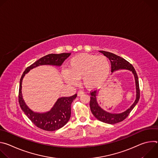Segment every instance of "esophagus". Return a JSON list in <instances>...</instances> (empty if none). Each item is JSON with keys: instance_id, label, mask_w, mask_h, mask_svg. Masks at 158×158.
Wrapping results in <instances>:
<instances>
[{"instance_id": "34e87169", "label": "esophagus", "mask_w": 158, "mask_h": 158, "mask_svg": "<svg viewBox=\"0 0 158 158\" xmlns=\"http://www.w3.org/2000/svg\"><path fill=\"white\" fill-rule=\"evenodd\" d=\"M83 94H84V92L82 91H79L77 92V96H81V95Z\"/></svg>"}]
</instances>
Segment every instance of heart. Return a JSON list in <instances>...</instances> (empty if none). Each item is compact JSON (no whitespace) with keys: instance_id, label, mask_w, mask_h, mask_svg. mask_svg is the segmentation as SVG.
Instances as JSON below:
<instances>
[{"instance_id":"b5f03b06","label":"heart","mask_w":158,"mask_h":158,"mask_svg":"<svg viewBox=\"0 0 158 158\" xmlns=\"http://www.w3.org/2000/svg\"><path fill=\"white\" fill-rule=\"evenodd\" d=\"M110 64L104 56L81 54L71 58L67 63L66 71L62 75L69 84H77L82 79L83 85L88 89L101 87L110 73Z\"/></svg>"}]
</instances>
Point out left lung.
Here are the masks:
<instances>
[{"mask_svg":"<svg viewBox=\"0 0 158 158\" xmlns=\"http://www.w3.org/2000/svg\"><path fill=\"white\" fill-rule=\"evenodd\" d=\"M100 52L106 56L109 60L110 61L111 64V72L113 73L116 71L120 69H126L130 71L132 73L135 79V82H136V98L132 106L127 109L124 112L119 114H112L108 112L104 109H102L99 105L97 101V94L98 91L97 90L93 91L91 93V99H90V108L93 114L96 118L99 121L110 124H114L118 123L119 122L124 120L129 114L133 108L137 104L140 98V91H139V80L137 73L135 71L134 67L129 62H127L124 59L118 56L113 53L109 52H106L104 51H100Z\"/></svg>","mask_w":158,"mask_h":158,"instance_id":"8db88e82","label":"left lung"}]
</instances>
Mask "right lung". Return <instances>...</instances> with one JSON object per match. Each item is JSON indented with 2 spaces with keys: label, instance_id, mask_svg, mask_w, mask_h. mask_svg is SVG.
I'll return each instance as SVG.
<instances>
[{
  "label": "right lung",
  "instance_id": "obj_1",
  "mask_svg": "<svg viewBox=\"0 0 158 158\" xmlns=\"http://www.w3.org/2000/svg\"><path fill=\"white\" fill-rule=\"evenodd\" d=\"M71 55V53L50 54L39 59L30 66L27 67L22 75L20 80L19 102L22 110L27 118L37 127L45 131H53L62 127L69 121L71 114V106L73 101L76 98L77 94L71 97H62L57 99L52 109L46 112L39 113L35 112L29 108L24 102L22 94V82L25 75L31 69L42 65H52L60 66L64 61Z\"/></svg>",
  "mask_w": 158,
  "mask_h": 158
}]
</instances>
